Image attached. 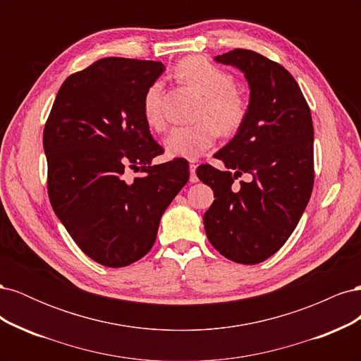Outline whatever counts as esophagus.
Masks as SVG:
<instances>
[{
	"label": "esophagus",
	"instance_id": "obj_1",
	"mask_svg": "<svg viewBox=\"0 0 361 361\" xmlns=\"http://www.w3.org/2000/svg\"><path fill=\"white\" fill-rule=\"evenodd\" d=\"M195 169H197V166H195V164H190V182H192V183H195V182H199V178L195 176Z\"/></svg>",
	"mask_w": 361,
	"mask_h": 361
}]
</instances>
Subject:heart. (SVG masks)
Masks as SVG:
<instances>
[{
    "label": "heart",
    "mask_w": 361,
    "mask_h": 361,
    "mask_svg": "<svg viewBox=\"0 0 361 361\" xmlns=\"http://www.w3.org/2000/svg\"><path fill=\"white\" fill-rule=\"evenodd\" d=\"M176 72L192 89L204 96L199 118L202 122L192 126H176L164 138V149L171 158L195 159L209 149L221 134H233L243 126L247 117V104L235 90V80L227 72L214 66L203 57L182 60ZM162 82H152L143 97V117L155 130L166 126L162 105Z\"/></svg>",
    "instance_id": "1"
}]
</instances>
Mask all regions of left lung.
<instances>
[{
  "instance_id": "obj_1",
  "label": "left lung",
  "mask_w": 361,
  "mask_h": 361,
  "mask_svg": "<svg viewBox=\"0 0 361 361\" xmlns=\"http://www.w3.org/2000/svg\"><path fill=\"white\" fill-rule=\"evenodd\" d=\"M245 76L247 117L235 137L216 152L226 171L197 169L214 190L204 212L206 236L236 264L255 265L271 257L297 227L313 188V123L293 76L279 63L250 49L214 59ZM247 173L249 180L234 185Z\"/></svg>"
}]
</instances>
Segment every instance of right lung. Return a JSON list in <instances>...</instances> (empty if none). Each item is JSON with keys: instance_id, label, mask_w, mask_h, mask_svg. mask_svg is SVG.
Returning a JSON list of instances; mask_svg holds the SVG:
<instances>
[{"instance_id": "1", "label": "right lung", "mask_w": 361, "mask_h": 361, "mask_svg": "<svg viewBox=\"0 0 361 361\" xmlns=\"http://www.w3.org/2000/svg\"><path fill=\"white\" fill-rule=\"evenodd\" d=\"M166 66L108 57L71 75L43 130L52 209L84 253L122 268L155 244L161 216L190 178L188 161L152 164L162 147L143 97ZM130 168L142 174L127 176Z\"/></svg>"}]
</instances>
